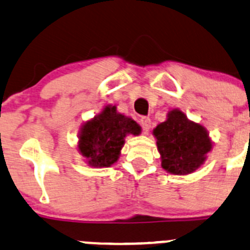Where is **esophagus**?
Instances as JSON below:
<instances>
[{"label":"esophagus","instance_id":"1","mask_svg":"<svg viewBox=\"0 0 250 250\" xmlns=\"http://www.w3.org/2000/svg\"><path fill=\"white\" fill-rule=\"evenodd\" d=\"M139 122L144 132H147L150 129V127H151V120H150V117H146V116H143Z\"/></svg>","mask_w":250,"mask_h":250}]
</instances>
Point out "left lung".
Returning <instances> with one entry per match:
<instances>
[{"instance_id": "1", "label": "left lung", "mask_w": 250, "mask_h": 250, "mask_svg": "<svg viewBox=\"0 0 250 250\" xmlns=\"http://www.w3.org/2000/svg\"><path fill=\"white\" fill-rule=\"evenodd\" d=\"M161 165L173 174H188L204 162L211 142L204 127L190 122L179 110L168 113L166 122L154 129Z\"/></svg>"}]
</instances>
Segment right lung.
<instances>
[{"label":"right lung","instance_id":"right-lung-1","mask_svg":"<svg viewBox=\"0 0 250 250\" xmlns=\"http://www.w3.org/2000/svg\"><path fill=\"white\" fill-rule=\"evenodd\" d=\"M138 135L140 127L125 116L116 112L115 106L85 123L79 137V150L94 167H108L117 161L125 134Z\"/></svg>","mask_w":250,"mask_h":250}]
</instances>
